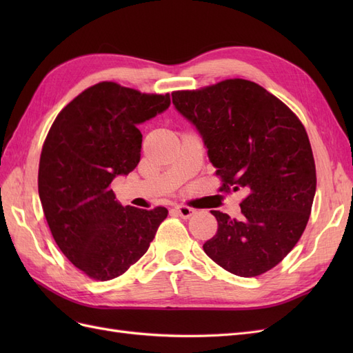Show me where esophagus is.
<instances>
[{
  "label": "esophagus",
  "instance_id": "34e87169",
  "mask_svg": "<svg viewBox=\"0 0 353 353\" xmlns=\"http://www.w3.org/2000/svg\"><path fill=\"white\" fill-rule=\"evenodd\" d=\"M175 210L178 212V215H179L181 218H184V219L190 218V216L194 213V209L187 206V205H176V206H175Z\"/></svg>",
  "mask_w": 353,
  "mask_h": 353
}]
</instances>
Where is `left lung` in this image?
Wrapping results in <instances>:
<instances>
[{
	"label": "left lung",
	"instance_id": "1",
	"mask_svg": "<svg viewBox=\"0 0 353 353\" xmlns=\"http://www.w3.org/2000/svg\"><path fill=\"white\" fill-rule=\"evenodd\" d=\"M172 101L205 140L219 191H245L240 219L210 210L218 231L203 250L239 276L272 270L302 237L314 203L316 170L303 123L280 99L240 78L174 91Z\"/></svg>",
	"mask_w": 353,
	"mask_h": 353
}]
</instances>
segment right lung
<instances>
[{"instance_id":"right-lung-1","label":"right lung","mask_w":353,"mask_h":353,"mask_svg":"<svg viewBox=\"0 0 353 353\" xmlns=\"http://www.w3.org/2000/svg\"><path fill=\"white\" fill-rule=\"evenodd\" d=\"M169 104V94L104 81L63 108L47 134L38 170L42 210L59 249L92 280L130 270L168 216L163 206L123 208L110 184L140 162L138 125Z\"/></svg>"}]
</instances>
